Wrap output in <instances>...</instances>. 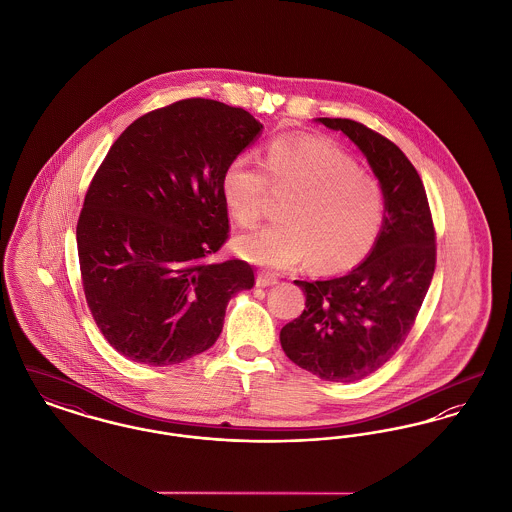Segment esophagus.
Wrapping results in <instances>:
<instances>
[{"label":"esophagus","instance_id":"1","mask_svg":"<svg viewBox=\"0 0 512 512\" xmlns=\"http://www.w3.org/2000/svg\"><path fill=\"white\" fill-rule=\"evenodd\" d=\"M256 283H258V287H271V285L279 283V277L275 273H271V271H258Z\"/></svg>","mask_w":512,"mask_h":512}]
</instances>
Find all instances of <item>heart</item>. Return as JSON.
I'll use <instances>...</instances> for the list:
<instances>
[{"instance_id": "obj_1", "label": "heart", "mask_w": 512, "mask_h": 512, "mask_svg": "<svg viewBox=\"0 0 512 512\" xmlns=\"http://www.w3.org/2000/svg\"><path fill=\"white\" fill-rule=\"evenodd\" d=\"M269 187L291 194L281 204L283 221L237 241L248 262L289 269L312 258L323 271H347L376 246L385 216L381 187L333 140L279 136L269 142L264 165L237 156L219 183L229 216L244 229L266 216Z\"/></svg>"}]
</instances>
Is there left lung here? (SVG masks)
I'll return each mask as SVG.
<instances>
[{
	"label": "left lung",
	"mask_w": 512,
	"mask_h": 512,
	"mask_svg": "<svg viewBox=\"0 0 512 512\" xmlns=\"http://www.w3.org/2000/svg\"><path fill=\"white\" fill-rule=\"evenodd\" d=\"M362 150L385 196L370 256L349 275L295 281L306 308L281 329L285 354L325 381L370 376L401 349L435 271V227L424 183L403 150L352 119H318Z\"/></svg>",
	"instance_id": "8db88e82"
}]
</instances>
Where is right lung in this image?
<instances>
[{
    "mask_svg": "<svg viewBox=\"0 0 512 512\" xmlns=\"http://www.w3.org/2000/svg\"><path fill=\"white\" fill-rule=\"evenodd\" d=\"M246 109L187 98L144 113L111 144L77 223L82 291L109 345L150 366L210 349L231 296L254 287L229 239L221 173L258 136Z\"/></svg>",
    "mask_w": 512,
    "mask_h": 512,
    "instance_id": "right-lung-1",
    "label": "right lung"
}]
</instances>
